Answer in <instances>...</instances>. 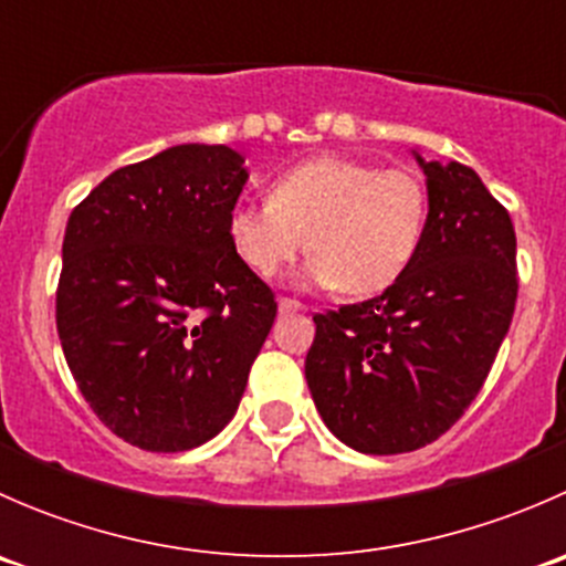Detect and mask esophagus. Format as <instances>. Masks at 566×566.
I'll return each instance as SVG.
<instances>
[{
	"instance_id": "esophagus-1",
	"label": "esophagus",
	"mask_w": 566,
	"mask_h": 566,
	"mask_svg": "<svg viewBox=\"0 0 566 566\" xmlns=\"http://www.w3.org/2000/svg\"><path fill=\"white\" fill-rule=\"evenodd\" d=\"M279 312L282 315H295V312H306V306L295 298H279Z\"/></svg>"
}]
</instances>
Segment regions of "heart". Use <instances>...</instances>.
<instances>
[{"instance_id":"heart-1","label":"heart","mask_w":566,"mask_h":566,"mask_svg":"<svg viewBox=\"0 0 566 566\" xmlns=\"http://www.w3.org/2000/svg\"><path fill=\"white\" fill-rule=\"evenodd\" d=\"M427 210V186L413 169L315 156L273 177L268 202H238L227 232L256 276H279L310 241V282L375 295L413 262Z\"/></svg>"}]
</instances>
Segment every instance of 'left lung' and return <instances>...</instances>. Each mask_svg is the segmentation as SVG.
Wrapping results in <instances>:
<instances>
[{
	"instance_id": "8db88e82",
	"label": "left lung",
	"mask_w": 566,
	"mask_h": 566,
	"mask_svg": "<svg viewBox=\"0 0 566 566\" xmlns=\"http://www.w3.org/2000/svg\"><path fill=\"white\" fill-rule=\"evenodd\" d=\"M430 193L408 271L315 315L306 384L325 427L364 454L438 441L476 399L517 301L510 210L471 167L421 161Z\"/></svg>"
}]
</instances>
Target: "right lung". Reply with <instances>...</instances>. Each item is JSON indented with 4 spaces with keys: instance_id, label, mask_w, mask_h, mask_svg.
<instances>
[{
    "instance_id": "1",
    "label": "right lung",
    "mask_w": 566,
    "mask_h": 566,
    "mask_svg": "<svg viewBox=\"0 0 566 566\" xmlns=\"http://www.w3.org/2000/svg\"><path fill=\"white\" fill-rule=\"evenodd\" d=\"M224 145L106 177L62 241L56 334L93 413L130 447L186 452L235 416L276 295L227 232L247 182Z\"/></svg>"
}]
</instances>
